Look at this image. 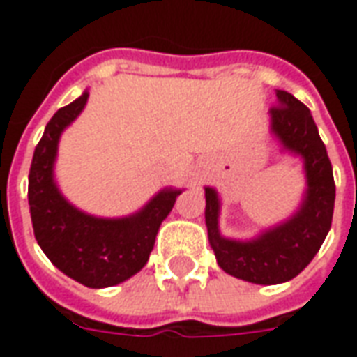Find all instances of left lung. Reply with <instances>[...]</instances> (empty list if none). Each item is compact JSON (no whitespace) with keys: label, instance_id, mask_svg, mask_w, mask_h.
I'll return each instance as SVG.
<instances>
[{"label":"left lung","instance_id":"obj_1","mask_svg":"<svg viewBox=\"0 0 357 357\" xmlns=\"http://www.w3.org/2000/svg\"><path fill=\"white\" fill-rule=\"evenodd\" d=\"M271 130L284 149L304 158L307 191L294 216L250 243L224 239L218 231V195L206 187V227L210 245L225 273L256 284L284 283L296 277L321 248L333 222L335 179L327 149L304 102L277 89Z\"/></svg>","mask_w":357,"mask_h":357}]
</instances>
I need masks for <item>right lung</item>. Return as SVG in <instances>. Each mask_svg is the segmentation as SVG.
<instances>
[{
    "label": "right lung",
    "mask_w": 357,
    "mask_h": 357,
    "mask_svg": "<svg viewBox=\"0 0 357 357\" xmlns=\"http://www.w3.org/2000/svg\"><path fill=\"white\" fill-rule=\"evenodd\" d=\"M88 91L59 109L36 145L28 174V202L38 245L74 281L102 289L135 275L149 260L156 233L179 191H160L135 216L102 220L76 210L53 183V162L61 132L88 101Z\"/></svg>",
    "instance_id": "right-lung-1"
}]
</instances>
